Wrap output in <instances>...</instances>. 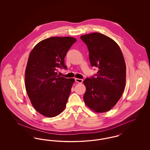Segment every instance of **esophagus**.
<instances>
[{
    "label": "esophagus",
    "mask_w": 150,
    "mask_h": 150,
    "mask_svg": "<svg viewBox=\"0 0 150 150\" xmlns=\"http://www.w3.org/2000/svg\"><path fill=\"white\" fill-rule=\"evenodd\" d=\"M75 80L76 82H78L79 83H81L83 82V79H81L75 78Z\"/></svg>",
    "instance_id": "1"
}]
</instances>
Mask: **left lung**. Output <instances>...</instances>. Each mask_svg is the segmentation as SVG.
<instances>
[{
  "label": "left lung",
  "mask_w": 150,
  "mask_h": 150,
  "mask_svg": "<svg viewBox=\"0 0 150 150\" xmlns=\"http://www.w3.org/2000/svg\"><path fill=\"white\" fill-rule=\"evenodd\" d=\"M80 39L88 47L92 67L99 69L84 81V102L95 112H106L120 98L125 86L126 65L122 52L114 40L100 33L86 34Z\"/></svg>",
  "instance_id": "left-lung-1"
}]
</instances>
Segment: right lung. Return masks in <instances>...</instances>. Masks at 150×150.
<instances>
[{
    "label": "right lung",
    "instance_id": "add662e5",
    "mask_svg": "<svg viewBox=\"0 0 150 150\" xmlns=\"http://www.w3.org/2000/svg\"><path fill=\"white\" fill-rule=\"evenodd\" d=\"M76 42L72 37H50L38 43L29 55L25 71V86L36 110L45 116L60 114L66 107L74 79L57 75L67 69L64 57Z\"/></svg>",
    "mask_w": 150,
    "mask_h": 150
}]
</instances>
